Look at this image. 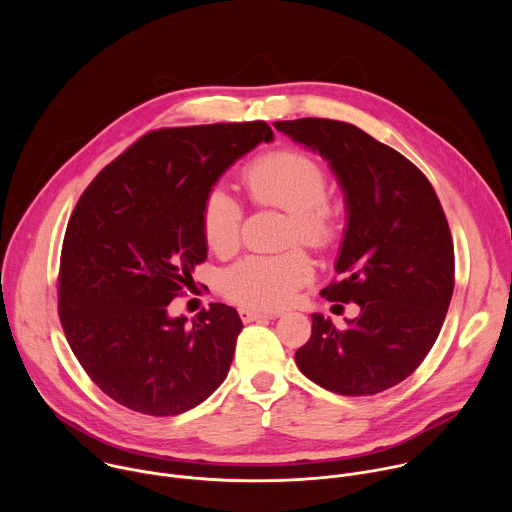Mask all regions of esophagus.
Instances as JSON below:
<instances>
[{"label":"esophagus","mask_w":512,"mask_h":512,"mask_svg":"<svg viewBox=\"0 0 512 512\" xmlns=\"http://www.w3.org/2000/svg\"><path fill=\"white\" fill-rule=\"evenodd\" d=\"M239 316L245 324H249V322H257V320H271V318H277L279 314L277 312H261V310H251V308H241Z\"/></svg>","instance_id":"34e87169"}]
</instances>
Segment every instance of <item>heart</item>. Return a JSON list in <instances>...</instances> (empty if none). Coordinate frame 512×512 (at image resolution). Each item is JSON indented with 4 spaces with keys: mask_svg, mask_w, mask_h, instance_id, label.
Masks as SVG:
<instances>
[{
    "mask_svg": "<svg viewBox=\"0 0 512 512\" xmlns=\"http://www.w3.org/2000/svg\"><path fill=\"white\" fill-rule=\"evenodd\" d=\"M243 184L257 206L287 212L285 243L312 249L332 247L342 231L340 206L326 194L328 172L320 160L300 150H275L243 168ZM202 235L212 253L231 257L243 239L245 208L227 188H212L200 210ZM314 277V263L302 249L255 253L231 265L221 279L223 294L253 310H277Z\"/></svg>",
    "mask_w": 512,
    "mask_h": 512,
    "instance_id": "1",
    "label": "heart"
}]
</instances>
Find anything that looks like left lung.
Wrapping results in <instances>:
<instances>
[{
	"label": "left lung",
	"mask_w": 512,
	"mask_h": 512,
	"mask_svg": "<svg viewBox=\"0 0 512 512\" xmlns=\"http://www.w3.org/2000/svg\"><path fill=\"white\" fill-rule=\"evenodd\" d=\"M275 127L326 158L344 190L340 279L322 296L360 306L344 330L312 314L296 362L332 393L377 395L405 381L442 330L454 294L448 218L425 174L356 125L304 117Z\"/></svg>",
	"instance_id": "left-lung-1"
}]
</instances>
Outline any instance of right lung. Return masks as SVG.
<instances>
[{
    "instance_id": "right-lung-1",
    "label": "right lung",
    "mask_w": 512,
    "mask_h": 512,
    "mask_svg": "<svg viewBox=\"0 0 512 512\" xmlns=\"http://www.w3.org/2000/svg\"><path fill=\"white\" fill-rule=\"evenodd\" d=\"M271 139L265 121L156 129L81 194L60 253L58 316L81 367L113 401L168 417L227 379L243 330L237 310L210 304L188 326L168 306L206 259L204 196Z\"/></svg>"
}]
</instances>
